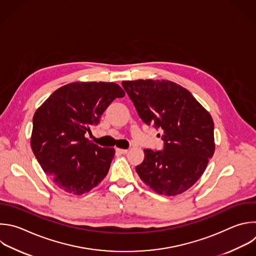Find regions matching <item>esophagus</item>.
I'll use <instances>...</instances> for the list:
<instances>
[{
  "label": "esophagus",
  "instance_id": "34e87169",
  "mask_svg": "<svg viewBox=\"0 0 256 256\" xmlns=\"http://www.w3.org/2000/svg\"><path fill=\"white\" fill-rule=\"evenodd\" d=\"M116 150L118 152H120V154H126V152H128V150H126V148H116Z\"/></svg>",
  "mask_w": 256,
  "mask_h": 256
}]
</instances>
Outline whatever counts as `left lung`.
Here are the masks:
<instances>
[{
    "mask_svg": "<svg viewBox=\"0 0 256 256\" xmlns=\"http://www.w3.org/2000/svg\"><path fill=\"white\" fill-rule=\"evenodd\" d=\"M138 116L160 130L162 150H144L136 166L142 181L158 194L176 196L202 176L215 150L210 114L181 85L168 80L122 81Z\"/></svg>",
    "mask_w": 256,
    "mask_h": 256,
    "instance_id": "left-lung-1",
    "label": "left lung"
}]
</instances>
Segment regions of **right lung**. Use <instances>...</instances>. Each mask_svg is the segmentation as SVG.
<instances>
[{
    "mask_svg": "<svg viewBox=\"0 0 256 256\" xmlns=\"http://www.w3.org/2000/svg\"><path fill=\"white\" fill-rule=\"evenodd\" d=\"M126 96L114 82H73L55 90L33 116L32 150L62 190L82 195L108 175L116 150L85 138L108 106Z\"/></svg>",
    "mask_w": 256,
    "mask_h": 256,
    "instance_id": "add662e5",
    "label": "right lung"
}]
</instances>
